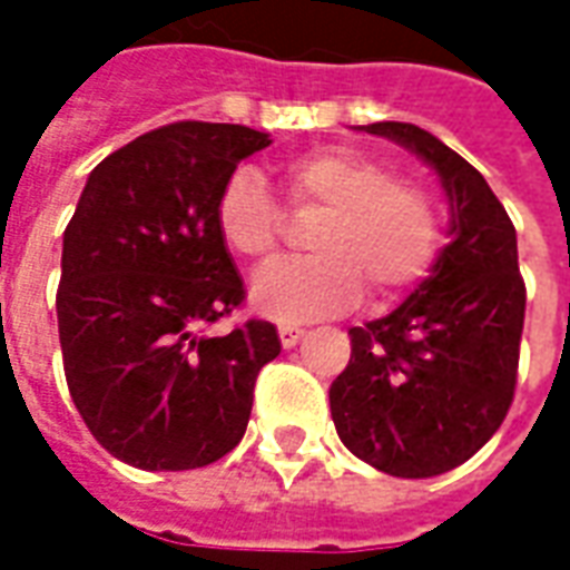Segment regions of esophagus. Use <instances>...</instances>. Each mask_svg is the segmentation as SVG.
Here are the masks:
<instances>
[{"mask_svg": "<svg viewBox=\"0 0 570 570\" xmlns=\"http://www.w3.org/2000/svg\"><path fill=\"white\" fill-rule=\"evenodd\" d=\"M277 335H281V345L293 347L298 338L305 335V330H302L298 323H281V326H277Z\"/></svg>", "mask_w": 570, "mask_h": 570, "instance_id": "34e87169", "label": "esophagus"}]
</instances>
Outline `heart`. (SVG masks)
I'll return each instance as SVG.
<instances>
[{"label": "heart", "mask_w": 570, "mask_h": 570, "mask_svg": "<svg viewBox=\"0 0 570 570\" xmlns=\"http://www.w3.org/2000/svg\"><path fill=\"white\" fill-rule=\"evenodd\" d=\"M293 213H321L308 235L314 256L281 262L253 281V305L277 321H314L347 308L358 281L375 298L403 293L430 272L442 244L436 200L370 151L321 146L281 164ZM216 228L237 256L268 262L284 237V210L262 176L240 167L216 198Z\"/></svg>", "instance_id": "1"}]
</instances>
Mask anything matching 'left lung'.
<instances>
[{"label": "left lung", "instance_id": "1", "mask_svg": "<svg viewBox=\"0 0 570 570\" xmlns=\"http://www.w3.org/2000/svg\"><path fill=\"white\" fill-rule=\"evenodd\" d=\"M366 130L440 174L452 240L394 314L347 330L351 360L330 412L360 461L391 476H440L473 458L513 403L525 323L515 228L485 176L433 134L403 121Z\"/></svg>", "mask_w": 570, "mask_h": 570}]
</instances>
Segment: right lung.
Returning a JSON list of instances; mask_svg holds the SVG:
<instances>
[{
    "label": "right lung",
    "instance_id": "obj_1",
    "mask_svg": "<svg viewBox=\"0 0 570 570\" xmlns=\"http://www.w3.org/2000/svg\"><path fill=\"white\" fill-rule=\"evenodd\" d=\"M268 134L174 121L97 164L63 232L57 330L94 440L140 470L219 461L247 430L274 323L210 333L247 298L216 198Z\"/></svg>",
    "mask_w": 570,
    "mask_h": 570
}]
</instances>
